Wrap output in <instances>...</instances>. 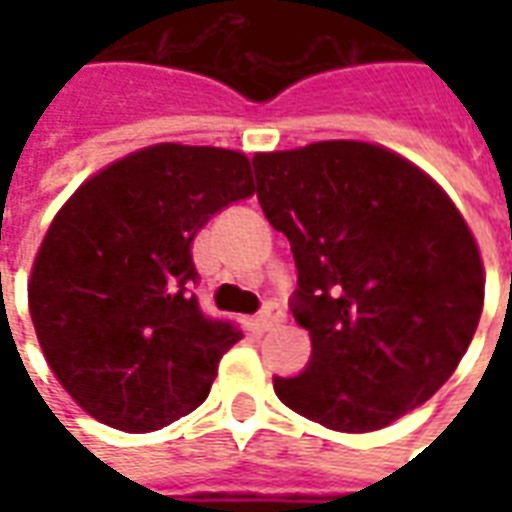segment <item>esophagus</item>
Wrapping results in <instances>:
<instances>
[{
	"label": "esophagus",
	"mask_w": 512,
	"mask_h": 512,
	"mask_svg": "<svg viewBox=\"0 0 512 512\" xmlns=\"http://www.w3.org/2000/svg\"><path fill=\"white\" fill-rule=\"evenodd\" d=\"M285 318V312H282V307H279L277 301H268L263 310L257 312V326L263 329V332H268V329H274L279 321Z\"/></svg>",
	"instance_id": "esophagus-1"
}]
</instances>
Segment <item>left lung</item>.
Instances as JSON below:
<instances>
[{
    "instance_id": "left-lung-1",
    "label": "left lung",
    "mask_w": 512,
    "mask_h": 512,
    "mask_svg": "<svg viewBox=\"0 0 512 512\" xmlns=\"http://www.w3.org/2000/svg\"><path fill=\"white\" fill-rule=\"evenodd\" d=\"M257 202L299 271L293 318L310 365L274 376L301 417L340 433L386 428L436 395L472 343L483 263L450 197L392 150L315 142L252 158Z\"/></svg>"
}]
</instances>
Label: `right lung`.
Returning <instances> with one entry per match:
<instances>
[{
	"mask_svg": "<svg viewBox=\"0 0 512 512\" xmlns=\"http://www.w3.org/2000/svg\"><path fill=\"white\" fill-rule=\"evenodd\" d=\"M252 194L244 153L167 142L98 172L54 216L29 315L54 376L90 417L147 433L208 397L241 329L202 312L191 241Z\"/></svg>",
	"mask_w": 512,
	"mask_h": 512,
	"instance_id": "obj_1",
	"label": "right lung"
}]
</instances>
